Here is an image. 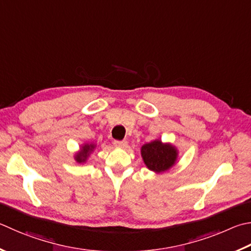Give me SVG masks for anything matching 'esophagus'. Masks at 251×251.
I'll return each instance as SVG.
<instances>
[{
    "mask_svg": "<svg viewBox=\"0 0 251 251\" xmlns=\"http://www.w3.org/2000/svg\"><path fill=\"white\" fill-rule=\"evenodd\" d=\"M114 146L117 148H125L127 146V141L126 140H115L114 141Z\"/></svg>",
    "mask_w": 251,
    "mask_h": 251,
    "instance_id": "1",
    "label": "esophagus"
}]
</instances>
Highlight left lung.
<instances>
[{"label":"left lung","instance_id":"left-lung-1","mask_svg":"<svg viewBox=\"0 0 251 251\" xmlns=\"http://www.w3.org/2000/svg\"><path fill=\"white\" fill-rule=\"evenodd\" d=\"M141 158L150 171L162 173L176 166L179 158V149L171 143L154 139L141 146Z\"/></svg>","mask_w":251,"mask_h":251}]
</instances>
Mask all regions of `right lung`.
Returning a JSON list of instances; mask_svg holds the SVG:
<instances>
[{"label": "right lung", "instance_id": "add662e5", "mask_svg": "<svg viewBox=\"0 0 251 251\" xmlns=\"http://www.w3.org/2000/svg\"><path fill=\"white\" fill-rule=\"evenodd\" d=\"M98 145L94 144V143H85V144H82L80 146V148L78 151L75 153V160L78 162V163H85L88 161L89 157L92 154V152L94 151L95 149H97Z\"/></svg>", "mask_w": 251, "mask_h": 251}]
</instances>
